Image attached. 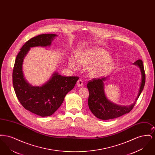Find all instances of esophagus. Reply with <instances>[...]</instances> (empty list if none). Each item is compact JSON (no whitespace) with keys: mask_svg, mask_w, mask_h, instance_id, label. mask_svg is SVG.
Returning <instances> with one entry per match:
<instances>
[{"mask_svg":"<svg viewBox=\"0 0 155 155\" xmlns=\"http://www.w3.org/2000/svg\"><path fill=\"white\" fill-rule=\"evenodd\" d=\"M77 85L78 87H81L82 85H83V81L81 80V79H79L77 82Z\"/></svg>","mask_w":155,"mask_h":155,"instance_id":"1","label":"esophagus"}]
</instances>
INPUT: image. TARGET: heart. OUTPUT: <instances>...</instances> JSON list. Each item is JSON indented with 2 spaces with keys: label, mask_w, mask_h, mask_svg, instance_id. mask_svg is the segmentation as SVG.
<instances>
[{
  "label": "heart",
  "mask_w": 155,
  "mask_h": 155,
  "mask_svg": "<svg viewBox=\"0 0 155 155\" xmlns=\"http://www.w3.org/2000/svg\"><path fill=\"white\" fill-rule=\"evenodd\" d=\"M77 61L83 66H89L88 74L91 77H96L107 73L114 64L113 60L109 57L107 51L101 48H94L80 52L77 56ZM69 66L73 70H77V64L71 60Z\"/></svg>",
  "instance_id": "obj_1"
}]
</instances>
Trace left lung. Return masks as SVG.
<instances>
[{"mask_svg":"<svg viewBox=\"0 0 155 155\" xmlns=\"http://www.w3.org/2000/svg\"><path fill=\"white\" fill-rule=\"evenodd\" d=\"M134 64L138 66L142 74V81L138 95L135 102L130 106H123L109 101L104 92V83L106 78H93L88 81L87 87L89 91L88 106L90 110L97 118L109 120L117 118L128 113L133 109L137 99L140 95L145 84V73L142 60H137Z\"/></svg>","mask_w":155,"mask_h":155,"instance_id":"8db88e82","label":"left lung"}]
</instances>
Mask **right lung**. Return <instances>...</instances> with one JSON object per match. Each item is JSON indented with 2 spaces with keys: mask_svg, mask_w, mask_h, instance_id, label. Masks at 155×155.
Segmentation results:
<instances>
[{
  "mask_svg": "<svg viewBox=\"0 0 155 155\" xmlns=\"http://www.w3.org/2000/svg\"><path fill=\"white\" fill-rule=\"evenodd\" d=\"M56 36L53 34H44L30 39L18 53L13 68V84L19 102L26 110L41 117L51 116L57 110L79 79L78 77H63L55 73L41 87H32L25 80L22 62L30 48L49 46Z\"/></svg>",
  "mask_w": 155,
  "mask_h": 155,
  "instance_id": "right-lung-1",
  "label": "right lung"
}]
</instances>
